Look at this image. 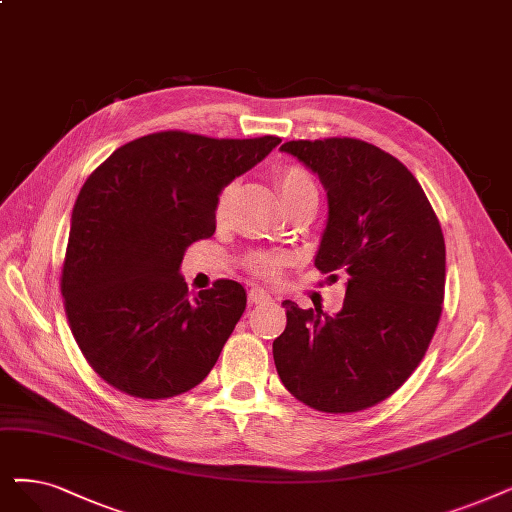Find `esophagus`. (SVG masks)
Instances as JSON below:
<instances>
[{
  "label": "esophagus",
  "mask_w": 512,
  "mask_h": 512,
  "mask_svg": "<svg viewBox=\"0 0 512 512\" xmlns=\"http://www.w3.org/2000/svg\"><path fill=\"white\" fill-rule=\"evenodd\" d=\"M248 296H250L252 304H262V302H269L271 300V294L267 290H262V288H252Z\"/></svg>",
  "instance_id": "obj_1"
}]
</instances>
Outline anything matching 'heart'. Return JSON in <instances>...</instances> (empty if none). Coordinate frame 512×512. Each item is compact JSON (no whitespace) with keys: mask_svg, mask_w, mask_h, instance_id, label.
I'll list each match as a JSON object with an SVG mask.
<instances>
[{"mask_svg":"<svg viewBox=\"0 0 512 512\" xmlns=\"http://www.w3.org/2000/svg\"><path fill=\"white\" fill-rule=\"evenodd\" d=\"M277 187L281 191L285 208L296 206L300 201H317L319 199V187L317 180L311 174V170H306L304 166H298V163H292V166H283L277 170ZM231 197V187L224 189L218 199V216L224 214V208H227ZM281 264V258L275 254H252L248 260V267L258 273V275H273Z\"/></svg>","mask_w":512,"mask_h":512,"instance_id":"b5f03b06","label":"heart"}]
</instances>
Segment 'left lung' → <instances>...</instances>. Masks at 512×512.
I'll return each mask as SVG.
<instances>
[{
    "mask_svg": "<svg viewBox=\"0 0 512 512\" xmlns=\"http://www.w3.org/2000/svg\"><path fill=\"white\" fill-rule=\"evenodd\" d=\"M281 151L327 191L315 267L346 279L342 311L283 300L273 342L283 386L325 414L367 410L412 376L433 340L445 292V241L420 182L403 163L357 138L290 140Z\"/></svg>",
    "mask_w": 512,
    "mask_h": 512,
    "instance_id": "left-lung-1",
    "label": "left lung"
}]
</instances>
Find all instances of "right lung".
I'll return each mask as SVG.
<instances>
[{"instance_id":"obj_1","label":"right lung","mask_w":512,"mask_h":512,"mask_svg":"<svg viewBox=\"0 0 512 512\" xmlns=\"http://www.w3.org/2000/svg\"><path fill=\"white\" fill-rule=\"evenodd\" d=\"M281 142L155 132L88 176L71 214L60 292L92 370L138 399H170L210 374L245 311L241 283L191 298L180 262L216 231L218 195Z\"/></svg>"}]
</instances>
